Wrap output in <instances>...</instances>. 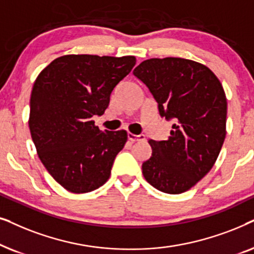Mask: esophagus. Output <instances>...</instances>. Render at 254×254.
<instances>
[{
    "instance_id": "34e87169",
    "label": "esophagus",
    "mask_w": 254,
    "mask_h": 254,
    "mask_svg": "<svg viewBox=\"0 0 254 254\" xmlns=\"http://www.w3.org/2000/svg\"><path fill=\"white\" fill-rule=\"evenodd\" d=\"M127 139L130 141H139V140H144L145 139V136L144 134H133L129 132L127 133Z\"/></svg>"
}]
</instances>
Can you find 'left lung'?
<instances>
[{"label":"left lung","instance_id":"obj_1","mask_svg":"<svg viewBox=\"0 0 254 254\" xmlns=\"http://www.w3.org/2000/svg\"><path fill=\"white\" fill-rule=\"evenodd\" d=\"M133 75L148 88L161 117L173 121L167 140H148L151 158L143 162L148 184L181 194L214 166L225 139L226 97L207 66L182 58L148 59Z\"/></svg>","mask_w":254,"mask_h":254}]
</instances>
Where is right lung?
<instances>
[{
	"instance_id": "1",
	"label": "right lung",
	"mask_w": 254,
	"mask_h": 254,
	"mask_svg": "<svg viewBox=\"0 0 254 254\" xmlns=\"http://www.w3.org/2000/svg\"><path fill=\"white\" fill-rule=\"evenodd\" d=\"M136 65L133 56L68 54L54 59L35 81L29 127L40 161L68 191L95 190L110 177L127 139L125 130L101 131L93 116Z\"/></svg>"
}]
</instances>
